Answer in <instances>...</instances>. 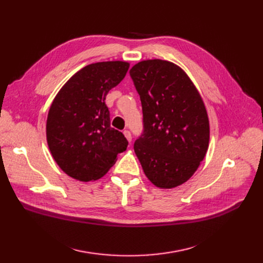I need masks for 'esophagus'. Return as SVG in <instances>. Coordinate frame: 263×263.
Returning a JSON list of instances; mask_svg holds the SVG:
<instances>
[{
  "mask_svg": "<svg viewBox=\"0 0 263 263\" xmlns=\"http://www.w3.org/2000/svg\"><path fill=\"white\" fill-rule=\"evenodd\" d=\"M123 135H124V137H126V139L128 140V142H129V143L132 141V135H131L130 131H128V130H124V131H123Z\"/></svg>",
  "mask_w": 263,
  "mask_h": 263,
  "instance_id": "obj_1",
  "label": "esophagus"
}]
</instances>
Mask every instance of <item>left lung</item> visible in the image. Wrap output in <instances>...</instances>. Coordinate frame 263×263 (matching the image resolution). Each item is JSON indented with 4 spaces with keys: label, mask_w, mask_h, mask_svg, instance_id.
Masks as SVG:
<instances>
[{
    "label": "left lung",
    "mask_w": 263,
    "mask_h": 263,
    "mask_svg": "<svg viewBox=\"0 0 263 263\" xmlns=\"http://www.w3.org/2000/svg\"><path fill=\"white\" fill-rule=\"evenodd\" d=\"M130 76L144 117L135 155L151 183L160 189L181 185L209 147L210 124L201 96L183 69L168 61L139 62Z\"/></svg>",
    "instance_id": "obj_1"
}]
</instances>
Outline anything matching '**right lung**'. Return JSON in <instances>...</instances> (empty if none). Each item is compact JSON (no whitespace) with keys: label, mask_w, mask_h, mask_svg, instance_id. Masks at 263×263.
<instances>
[{"label":"right lung","mask_w":263,"mask_h":263,"mask_svg":"<svg viewBox=\"0 0 263 263\" xmlns=\"http://www.w3.org/2000/svg\"><path fill=\"white\" fill-rule=\"evenodd\" d=\"M130 64H89L69 79L55 96L47 118V142L61 170L76 180L103 177L127 149L128 141L110 127L105 97L126 76Z\"/></svg>","instance_id":"add662e5"}]
</instances>
